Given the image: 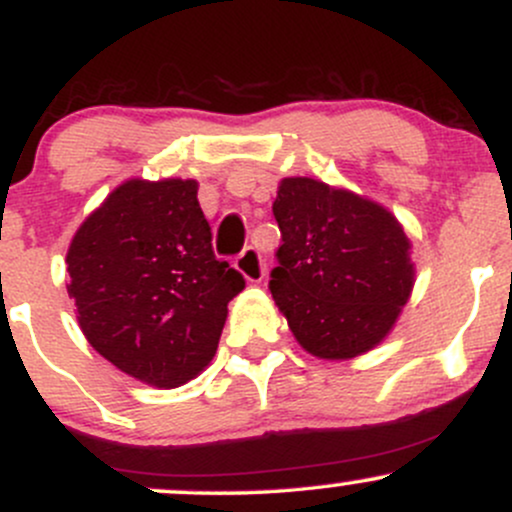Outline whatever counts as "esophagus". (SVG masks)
Listing matches in <instances>:
<instances>
[{
  "label": "esophagus",
  "instance_id": "esophagus-1",
  "mask_svg": "<svg viewBox=\"0 0 512 512\" xmlns=\"http://www.w3.org/2000/svg\"><path fill=\"white\" fill-rule=\"evenodd\" d=\"M236 269L245 279L252 281V284H260L264 279V260H262V252L257 248H245L240 255L236 257Z\"/></svg>",
  "mask_w": 512,
  "mask_h": 512
}]
</instances>
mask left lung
<instances>
[{
  "label": "left lung",
  "instance_id": "obj_1",
  "mask_svg": "<svg viewBox=\"0 0 512 512\" xmlns=\"http://www.w3.org/2000/svg\"><path fill=\"white\" fill-rule=\"evenodd\" d=\"M272 211L281 245L269 291L298 344L332 361L373 349L414 286L395 216L313 178L281 182Z\"/></svg>",
  "mask_w": 512,
  "mask_h": 512
}]
</instances>
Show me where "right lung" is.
<instances>
[{
    "label": "right lung",
    "mask_w": 512,
    "mask_h": 512,
    "mask_svg": "<svg viewBox=\"0 0 512 512\" xmlns=\"http://www.w3.org/2000/svg\"><path fill=\"white\" fill-rule=\"evenodd\" d=\"M69 296L88 344L156 387L209 366L228 301L245 289L211 248L195 180H129L81 223L67 252Z\"/></svg>",
    "instance_id": "add662e5"
}]
</instances>
